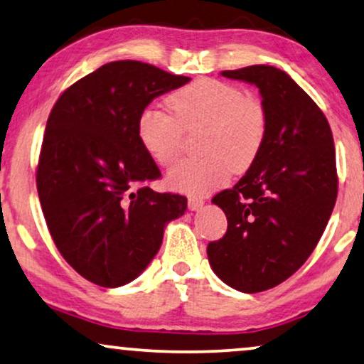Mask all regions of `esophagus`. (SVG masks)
Masks as SVG:
<instances>
[{"label": "esophagus", "instance_id": "1", "mask_svg": "<svg viewBox=\"0 0 364 364\" xmlns=\"http://www.w3.org/2000/svg\"><path fill=\"white\" fill-rule=\"evenodd\" d=\"M203 203H205L203 197H196V196L188 197V208H191V210H200Z\"/></svg>", "mask_w": 364, "mask_h": 364}]
</instances>
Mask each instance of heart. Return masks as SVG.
I'll use <instances>...</instances> for the list:
<instances>
[{"label": "heart", "mask_w": 364, "mask_h": 364, "mask_svg": "<svg viewBox=\"0 0 364 364\" xmlns=\"http://www.w3.org/2000/svg\"><path fill=\"white\" fill-rule=\"evenodd\" d=\"M167 106L139 114L137 139L157 166L168 167L181 156L183 132L202 131L198 151L168 172L167 183L187 193L220 187L233 172L248 171L265 144L268 116L260 99L245 96L235 84L202 77L172 94Z\"/></svg>", "instance_id": "obj_1"}]
</instances>
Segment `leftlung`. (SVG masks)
Returning <instances> with one entry per match:
<instances>
[{"instance_id": "left-lung-1", "label": "left lung", "mask_w": 364, "mask_h": 364, "mask_svg": "<svg viewBox=\"0 0 364 364\" xmlns=\"http://www.w3.org/2000/svg\"><path fill=\"white\" fill-rule=\"evenodd\" d=\"M222 76L255 84L268 129L245 176L212 198L228 227L207 255L223 283L258 293L290 278L320 242L338 196L335 144L325 114L287 73L255 64Z\"/></svg>"}]
</instances>
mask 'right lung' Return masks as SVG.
I'll use <instances>...</instances> for the list:
<instances>
[{"label": "right lung", "instance_id": "1", "mask_svg": "<svg viewBox=\"0 0 364 364\" xmlns=\"http://www.w3.org/2000/svg\"><path fill=\"white\" fill-rule=\"evenodd\" d=\"M191 81L141 61H114L64 91L51 109L36 168L58 250L99 287L132 282L156 257L187 198L147 186L161 177L137 139L154 97Z\"/></svg>", "mask_w": 364, "mask_h": 364}]
</instances>
